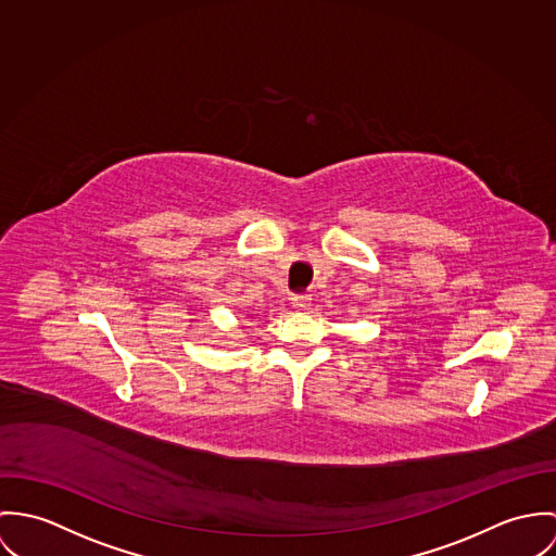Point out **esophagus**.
<instances>
[{
	"instance_id": "obj_1",
	"label": "esophagus",
	"mask_w": 556,
	"mask_h": 556,
	"mask_svg": "<svg viewBox=\"0 0 556 556\" xmlns=\"http://www.w3.org/2000/svg\"><path fill=\"white\" fill-rule=\"evenodd\" d=\"M292 305L299 311H307L311 307V294H294L292 296Z\"/></svg>"
}]
</instances>
